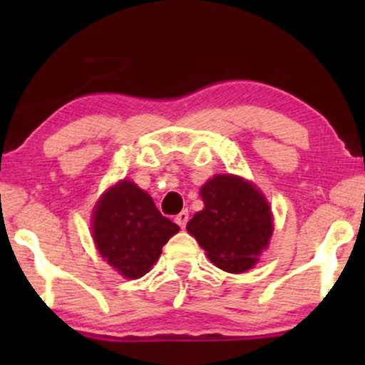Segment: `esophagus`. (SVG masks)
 I'll return each mask as SVG.
<instances>
[{
    "instance_id": "34e87169",
    "label": "esophagus",
    "mask_w": 365,
    "mask_h": 365,
    "mask_svg": "<svg viewBox=\"0 0 365 365\" xmlns=\"http://www.w3.org/2000/svg\"><path fill=\"white\" fill-rule=\"evenodd\" d=\"M188 219H190V214H188V211H182L180 214H177L175 222H177V224L180 225L182 228H185V227H187V222H188Z\"/></svg>"
}]
</instances>
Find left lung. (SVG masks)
<instances>
[{
  "label": "left lung",
  "instance_id": "left-lung-1",
  "mask_svg": "<svg viewBox=\"0 0 365 365\" xmlns=\"http://www.w3.org/2000/svg\"><path fill=\"white\" fill-rule=\"evenodd\" d=\"M200 193L205 209L188 222V233L219 269L232 274L251 269L274 232L265 196L248 180L230 174L209 178Z\"/></svg>",
  "mask_w": 365,
  "mask_h": 365
}]
</instances>
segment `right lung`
<instances>
[{
	"label": "right lung",
	"instance_id": "right-lung-1",
	"mask_svg": "<svg viewBox=\"0 0 365 365\" xmlns=\"http://www.w3.org/2000/svg\"><path fill=\"white\" fill-rule=\"evenodd\" d=\"M93 240L104 261L125 279H140L180 227L164 217L153 197L130 180H122L96 202Z\"/></svg>",
	"mask_w": 365,
	"mask_h": 365
}]
</instances>
